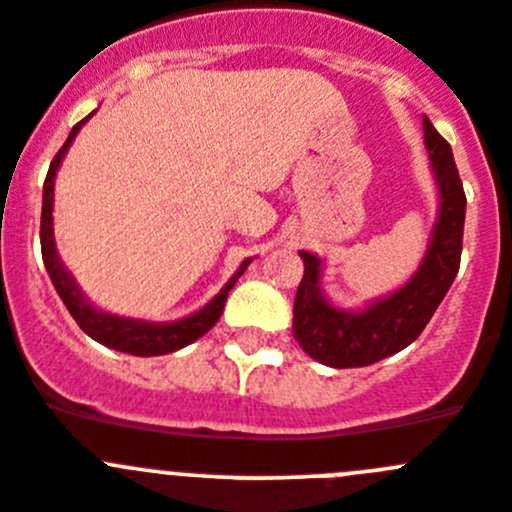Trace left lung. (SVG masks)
Instances as JSON below:
<instances>
[{
	"label": "left lung",
	"mask_w": 512,
	"mask_h": 512,
	"mask_svg": "<svg viewBox=\"0 0 512 512\" xmlns=\"http://www.w3.org/2000/svg\"><path fill=\"white\" fill-rule=\"evenodd\" d=\"M424 144L439 185V220L414 279L365 312L335 309L320 292V259L299 251L304 276L294 299V340L309 358L330 368H363L398 353L416 340L452 287L462 259L464 187L452 147L424 116Z\"/></svg>",
	"instance_id": "1"
}]
</instances>
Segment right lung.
I'll return each mask as SVG.
<instances>
[{
  "mask_svg": "<svg viewBox=\"0 0 512 512\" xmlns=\"http://www.w3.org/2000/svg\"><path fill=\"white\" fill-rule=\"evenodd\" d=\"M88 121V116L83 121L73 126L70 137L65 139L63 147L58 149L55 159L50 162L48 177H45V185H42V218H40V246H42V264L48 269L50 281H53L55 292L60 294L63 304L68 307V312L73 314V320L78 322L83 332L88 337H93L96 342L106 345V348L121 350V353L129 355H167L175 353V350L185 348L190 342H195L198 337H203L215 322L220 320L223 314L225 299H228V292L233 289L238 276L246 271V266L251 264V259L243 261L238 274L233 276L228 284L223 287V292L203 307L200 312L190 314L180 322H167V325H152V322H137V320H126V317H114V314H103L98 309H93L91 304L83 299L81 289L75 287V281L70 279L68 271L60 264L58 253H55V241H53V187H55V172L60 167V159L68 152L70 142L75 139L78 129Z\"/></svg>",
  "mask_w": 512,
  "mask_h": 512,
  "instance_id": "obj_1",
  "label": "right lung"
}]
</instances>
